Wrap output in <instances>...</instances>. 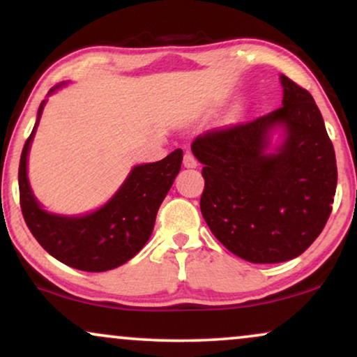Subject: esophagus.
Masks as SVG:
<instances>
[{
    "mask_svg": "<svg viewBox=\"0 0 357 357\" xmlns=\"http://www.w3.org/2000/svg\"><path fill=\"white\" fill-rule=\"evenodd\" d=\"M183 165H185V167H188V169H195L198 165V160L192 154V151H187V153H185V155H183Z\"/></svg>",
    "mask_w": 357,
    "mask_h": 357,
    "instance_id": "34e87169",
    "label": "esophagus"
}]
</instances>
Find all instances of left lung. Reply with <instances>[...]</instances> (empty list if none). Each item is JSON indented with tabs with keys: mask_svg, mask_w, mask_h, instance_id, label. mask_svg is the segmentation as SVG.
<instances>
[{
	"mask_svg": "<svg viewBox=\"0 0 357 357\" xmlns=\"http://www.w3.org/2000/svg\"><path fill=\"white\" fill-rule=\"evenodd\" d=\"M281 84L280 109L208 130L192 143L204 165V221L229 252L250 263H281L304 253L328 221L338 180L314 97L287 76ZM280 124L285 143L268 155L267 135Z\"/></svg>",
	"mask_w": 357,
	"mask_h": 357,
	"instance_id": "left-lung-1",
	"label": "left lung"
}]
</instances>
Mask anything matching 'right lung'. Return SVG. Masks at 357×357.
Masks as SVG:
<instances>
[{
	"label": "right lung",
	"instance_id": "1",
	"mask_svg": "<svg viewBox=\"0 0 357 357\" xmlns=\"http://www.w3.org/2000/svg\"><path fill=\"white\" fill-rule=\"evenodd\" d=\"M43 104L45 100L38 107L36 126L19 162L24 221L37 242L58 261L81 271L114 270L131 260L153 234L158 209L180 172L182 149H175L158 162L136 165L114 198L97 211L77 218L56 216L40 208L27 180V154Z\"/></svg>",
	"mask_w": 357,
	"mask_h": 357
}]
</instances>
